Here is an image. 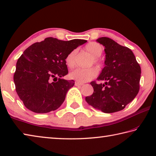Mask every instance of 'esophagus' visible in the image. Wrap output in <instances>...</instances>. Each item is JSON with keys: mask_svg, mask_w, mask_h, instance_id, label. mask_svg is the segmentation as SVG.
Masks as SVG:
<instances>
[{"mask_svg": "<svg viewBox=\"0 0 156 156\" xmlns=\"http://www.w3.org/2000/svg\"><path fill=\"white\" fill-rule=\"evenodd\" d=\"M75 84V86H82V85H83V83H80V82H77V81H76Z\"/></svg>", "mask_w": 156, "mask_h": 156, "instance_id": "esophagus-1", "label": "esophagus"}]
</instances>
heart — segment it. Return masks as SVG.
<instances>
[{
    "label": "heart",
    "mask_w": 156,
    "mask_h": 156,
    "mask_svg": "<svg viewBox=\"0 0 156 156\" xmlns=\"http://www.w3.org/2000/svg\"><path fill=\"white\" fill-rule=\"evenodd\" d=\"M85 51L89 54L91 56L93 60V63L98 67L101 66V63L98 58L101 56L103 51V49L101 45L97 42H91L88 43L84 47ZM76 55V50H73L69 53L66 57V66L69 68H73L75 66V58ZM98 71L95 68H88V69H76L72 71L70 73V77L73 80H75L78 82L84 83L86 81L91 80L92 79L97 75Z\"/></svg>",
    "instance_id": "b5f03b06"
}]
</instances>
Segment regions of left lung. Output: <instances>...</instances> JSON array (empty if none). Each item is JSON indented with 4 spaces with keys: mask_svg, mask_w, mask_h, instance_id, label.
<instances>
[{
    "mask_svg": "<svg viewBox=\"0 0 156 156\" xmlns=\"http://www.w3.org/2000/svg\"><path fill=\"white\" fill-rule=\"evenodd\" d=\"M96 41L105 47V66L97 80L105 82H90L94 91L86 101L104 113H114L123 109L137 95L141 68L129 48L106 37Z\"/></svg>",
    "mask_w": 156,
    "mask_h": 156,
    "instance_id": "1",
    "label": "left lung"
}]
</instances>
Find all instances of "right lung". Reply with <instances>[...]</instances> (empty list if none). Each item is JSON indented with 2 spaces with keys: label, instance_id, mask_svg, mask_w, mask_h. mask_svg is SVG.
Returning a JSON list of instances; mask_svg holds the SVG:
<instances>
[{
  "label": "right lung",
  "instance_id": "right-lung-1",
  "mask_svg": "<svg viewBox=\"0 0 156 156\" xmlns=\"http://www.w3.org/2000/svg\"><path fill=\"white\" fill-rule=\"evenodd\" d=\"M85 40L63 41L47 37L28 47L18 59L14 81L16 91L28 109L44 114L63 104L67 92L75 84L62 77L68 75L66 57L86 43Z\"/></svg>",
  "mask_w": 156,
  "mask_h": 156
}]
</instances>
